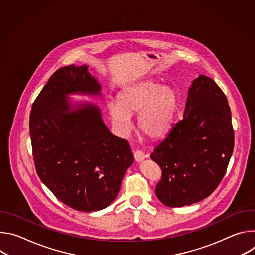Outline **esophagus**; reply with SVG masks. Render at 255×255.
Returning a JSON list of instances; mask_svg holds the SVG:
<instances>
[{"label": "esophagus", "instance_id": "34e87169", "mask_svg": "<svg viewBox=\"0 0 255 255\" xmlns=\"http://www.w3.org/2000/svg\"><path fill=\"white\" fill-rule=\"evenodd\" d=\"M147 157H148V155L144 154V153H143L142 151H140V150L134 151V158H135V160H136L137 162H140V161L144 160L145 158H147Z\"/></svg>", "mask_w": 255, "mask_h": 255}]
</instances>
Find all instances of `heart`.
I'll return each mask as SVG.
<instances>
[{
  "label": "heart",
  "instance_id": "heart-1",
  "mask_svg": "<svg viewBox=\"0 0 255 255\" xmlns=\"http://www.w3.org/2000/svg\"><path fill=\"white\" fill-rule=\"evenodd\" d=\"M178 104V94L172 87L146 80L123 90L119 102L111 101L108 104V110L123 135H127L132 129V115L139 113V131L150 139H158L171 129Z\"/></svg>",
  "mask_w": 255,
  "mask_h": 255
}]
</instances>
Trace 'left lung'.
I'll return each mask as SVG.
<instances>
[{"label": "left lung", "instance_id": "obj_1", "mask_svg": "<svg viewBox=\"0 0 255 255\" xmlns=\"http://www.w3.org/2000/svg\"><path fill=\"white\" fill-rule=\"evenodd\" d=\"M233 147L227 98L212 79L200 75L188 90L183 119L151 153L162 171L158 200L175 208L209 197L225 175Z\"/></svg>", "mask_w": 255, "mask_h": 255}]
</instances>
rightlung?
Masks as SVG:
<instances>
[{
  "mask_svg": "<svg viewBox=\"0 0 255 255\" xmlns=\"http://www.w3.org/2000/svg\"><path fill=\"white\" fill-rule=\"evenodd\" d=\"M102 98V86L87 65L56 70L30 114L35 168L66 206L82 212L107 208L118 196L134 155L127 140L113 135L94 103L69 96Z\"/></svg>",
  "mask_w": 255,
  "mask_h": 255,
  "instance_id": "1",
  "label": "right lung"
}]
</instances>
